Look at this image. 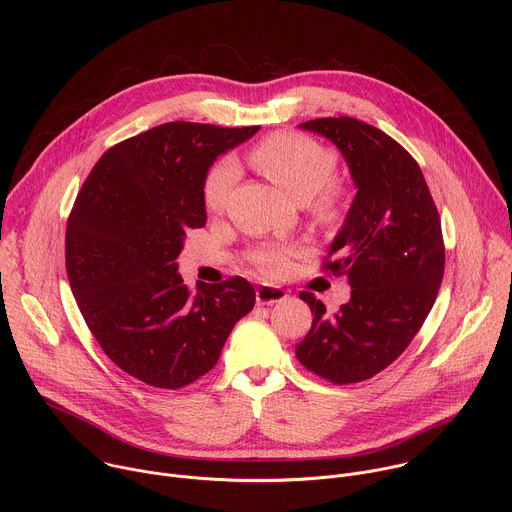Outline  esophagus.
I'll list each match as a JSON object with an SVG mask.
<instances>
[{
  "label": "esophagus",
  "instance_id": "obj_1",
  "mask_svg": "<svg viewBox=\"0 0 512 512\" xmlns=\"http://www.w3.org/2000/svg\"><path fill=\"white\" fill-rule=\"evenodd\" d=\"M255 296H257L259 306H273V304H279L287 298V291L277 287V285H259L257 291H255Z\"/></svg>",
  "mask_w": 512,
  "mask_h": 512
}]
</instances>
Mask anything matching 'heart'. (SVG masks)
<instances>
[{"mask_svg":"<svg viewBox=\"0 0 512 512\" xmlns=\"http://www.w3.org/2000/svg\"><path fill=\"white\" fill-rule=\"evenodd\" d=\"M251 164L285 194L298 202H308L321 188L318 208L324 214H334L338 190L326 186L336 170V156L320 141L302 133H275L263 139L251 152ZM239 178V168L233 160H221L208 172L202 188L204 206L212 212L223 210L227 198ZM257 265L265 273H279L285 267L283 249H267L257 255Z\"/></svg>","mask_w":512,"mask_h":512,"instance_id":"heart-1","label":"heart"}]
</instances>
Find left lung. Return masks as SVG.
<instances>
[{"mask_svg":"<svg viewBox=\"0 0 512 512\" xmlns=\"http://www.w3.org/2000/svg\"><path fill=\"white\" fill-rule=\"evenodd\" d=\"M298 127L336 145L356 194L326 265L346 275L350 300L328 316L314 294L302 291L314 320L296 354L322 379L358 383L409 346L435 302L446 263L440 214L417 162L381 129L352 117Z\"/></svg>","mask_w":512,"mask_h":512,"instance_id":"left-lung-1","label":"left lung"}]
</instances>
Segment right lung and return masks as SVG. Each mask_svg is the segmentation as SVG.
Returning <instances> with one entry per match:
<instances>
[{"label":"right lung","instance_id":"add662e5","mask_svg":"<svg viewBox=\"0 0 512 512\" xmlns=\"http://www.w3.org/2000/svg\"><path fill=\"white\" fill-rule=\"evenodd\" d=\"M259 127L172 121L107 150L66 225V273L103 352L127 375L180 389L206 375L255 306L243 277L184 285L176 259L206 225L204 180L218 156Z\"/></svg>","mask_w":512,"mask_h":512}]
</instances>
